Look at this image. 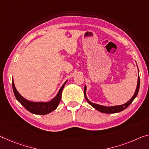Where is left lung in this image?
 Returning a JSON list of instances; mask_svg holds the SVG:
<instances>
[{"label": "left lung", "mask_w": 149, "mask_h": 149, "mask_svg": "<svg viewBox=\"0 0 149 149\" xmlns=\"http://www.w3.org/2000/svg\"><path fill=\"white\" fill-rule=\"evenodd\" d=\"M139 87H140V77H139H139H138V83H137V87L136 89V91H135V93L134 94V96L132 97V98L129 101L125 103L124 104H123V105L120 106H101V105H98V104H94L92 103L91 102L88 100V99L86 97V86H85L84 88V96H85V97L86 99V100L88 102L89 104H90L92 107H94L95 109H96L97 110L100 111V112H103V113H107V114H114V113H117V112H120L121 111L124 110V109H126V108L128 107V106L130 105V104L132 102V101L135 99V97L137 96V94L139 93Z\"/></svg>", "instance_id": "1"}]
</instances>
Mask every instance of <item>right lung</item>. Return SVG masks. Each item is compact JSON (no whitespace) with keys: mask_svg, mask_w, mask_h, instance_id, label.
<instances>
[{"mask_svg":"<svg viewBox=\"0 0 149 149\" xmlns=\"http://www.w3.org/2000/svg\"><path fill=\"white\" fill-rule=\"evenodd\" d=\"M66 82H67V81L63 84L61 88L59 89V92L57 93V96L53 100H52L48 102H33L27 100L24 98L23 96H21L19 94V93L17 92L16 88H15L13 80L12 81V84L15 96L17 100L21 104V105L23 106V107H25V108H26L29 112H31L33 114L45 115L52 112L53 110H55L57 106H58L59 104L61 101L62 90H63L64 86L65 85Z\"/></svg>","mask_w":149,"mask_h":149,"instance_id":"add662e5","label":"right lung"}]
</instances>
